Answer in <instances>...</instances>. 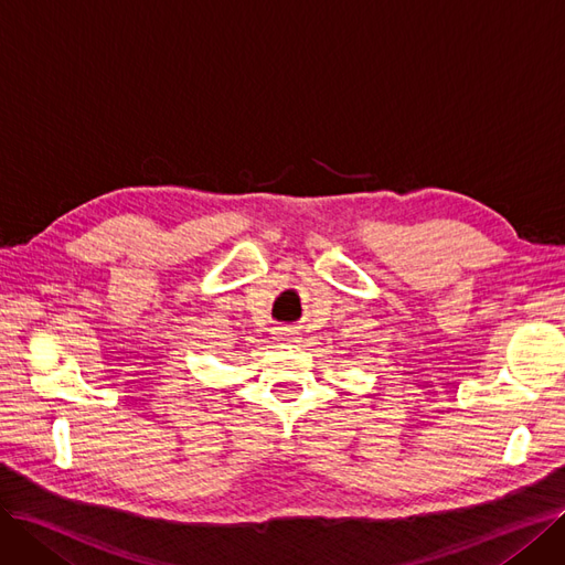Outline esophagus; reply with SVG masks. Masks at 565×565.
<instances>
[{
	"label": "esophagus",
	"instance_id": "obj_1",
	"mask_svg": "<svg viewBox=\"0 0 565 565\" xmlns=\"http://www.w3.org/2000/svg\"><path fill=\"white\" fill-rule=\"evenodd\" d=\"M279 340H284V342H294L296 340V330L294 328H279Z\"/></svg>",
	"mask_w": 565,
	"mask_h": 565
}]
</instances>
